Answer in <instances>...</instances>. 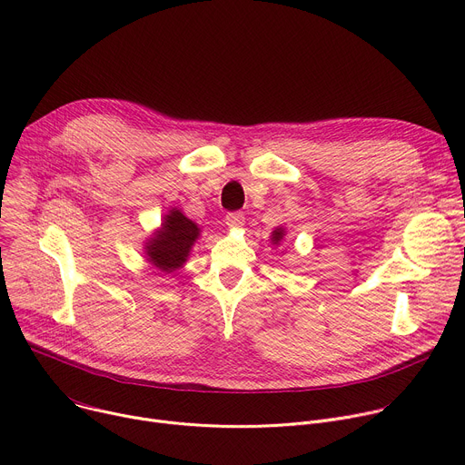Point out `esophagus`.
Instances as JSON below:
<instances>
[{"instance_id": "obj_1", "label": "esophagus", "mask_w": 465, "mask_h": 465, "mask_svg": "<svg viewBox=\"0 0 465 465\" xmlns=\"http://www.w3.org/2000/svg\"><path fill=\"white\" fill-rule=\"evenodd\" d=\"M226 224L230 228H241L244 224V213L242 212H233L226 215Z\"/></svg>"}]
</instances>
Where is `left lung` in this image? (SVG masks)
I'll list each match as a JSON object with an SVG mask.
<instances>
[{"label": "left lung", "mask_w": 465, "mask_h": 465, "mask_svg": "<svg viewBox=\"0 0 465 465\" xmlns=\"http://www.w3.org/2000/svg\"><path fill=\"white\" fill-rule=\"evenodd\" d=\"M283 235H285V233H283V230H282V228H278V230H274V233H272V241H274V242H280V241L283 239Z\"/></svg>", "instance_id": "8db88e82"}]
</instances>
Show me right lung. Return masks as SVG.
<instances>
[{
    "label": "right lung",
    "mask_w": 465,
    "mask_h": 465,
    "mask_svg": "<svg viewBox=\"0 0 465 465\" xmlns=\"http://www.w3.org/2000/svg\"><path fill=\"white\" fill-rule=\"evenodd\" d=\"M198 226L189 221L180 210H173L163 228L147 242L149 261L163 272H173L185 262L193 242L198 237Z\"/></svg>",
    "instance_id": "1"
}]
</instances>
